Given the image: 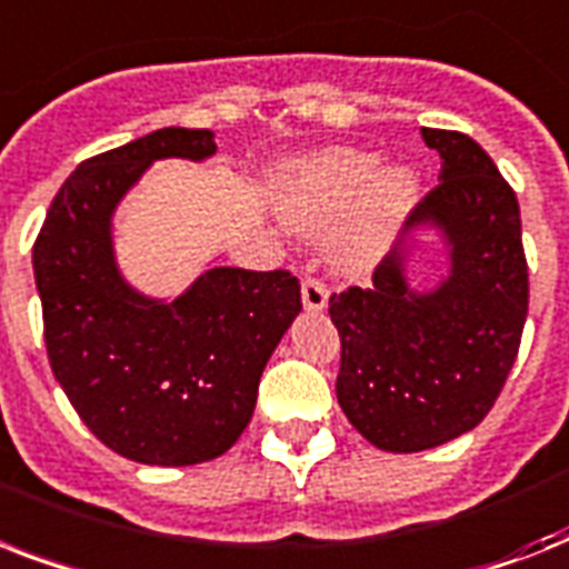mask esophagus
<instances>
[{
    "label": "esophagus",
    "instance_id": "obj_1",
    "mask_svg": "<svg viewBox=\"0 0 569 569\" xmlns=\"http://www.w3.org/2000/svg\"><path fill=\"white\" fill-rule=\"evenodd\" d=\"M301 295L307 310L319 312L328 307V286H325V280H319V277H303Z\"/></svg>",
    "mask_w": 569,
    "mask_h": 569
}]
</instances>
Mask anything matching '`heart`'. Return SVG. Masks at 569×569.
Returning a JSON list of instances; mask_svg holds the SVG:
<instances>
[{
	"mask_svg": "<svg viewBox=\"0 0 569 569\" xmlns=\"http://www.w3.org/2000/svg\"><path fill=\"white\" fill-rule=\"evenodd\" d=\"M413 191V171L392 168L378 173V159L372 153L342 147L295 164L277 186V212L292 230L319 236L363 194L355 218L333 236V257L342 266H363L410 206Z\"/></svg>",
	"mask_w": 569,
	"mask_h": 569,
	"instance_id": "b5f03b06",
	"label": "heart"
}]
</instances>
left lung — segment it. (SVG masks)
<instances>
[{"label": "left lung", "mask_w": 569, "mask_h": 569, "mask_svg": "<svg viewBox=\"0 0 569 569\" xmlns=\"http://www.w3.org/2000/svg\"><path fill=\"white\" fill-rule=\"evenodd\" d=\"M442 156L440 182L407 218L372 286L330 295L339 330L337 398L348 422L383 451H422L472 431L496 405L529 312L520 203L493 159L463 132L422 129ZM437 222L452 250L450 277L413 293L403 236Z\"/></svg>", "instance_id": "obj_1"}]
</instances>
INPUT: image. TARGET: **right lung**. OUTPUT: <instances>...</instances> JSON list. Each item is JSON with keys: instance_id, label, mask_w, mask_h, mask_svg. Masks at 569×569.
<instances>
[{"instance_id": "obj_1", "label": "right lung", "mask_w": 569, "mask_h": 569, "mask_svg": "<svg viewBox=\"0 0 569 569\" xmlns=\"http://www.w3.org/2000/svg\"><path fill=\"white\" fill-rule=\"evenodd\" d=\"M214 153L209 129L168 127L91 156L58 189L34 239L56 380L93 437L138 463L191 467L248 428L268 357L301 312V280L212 268L173 303L120 280L109 218L153 159Z\"/></svg>"}]
</instances>
